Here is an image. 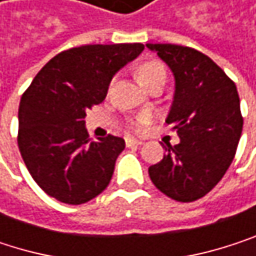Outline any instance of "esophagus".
<instances>
[{"mask_svg":"<svg viewBox=\"0 0 256 256\" xmlns=\"http://www.w3.org/2000/svg\"><path fill=\"white\" fill-rule=\"evenodd\" d=\"M126 146L127 147H138V146H142V141L135 140V138H126Z\"/></svg>","mask_w":256,"mask_h":256,"instance_id":"obj_1","label":"esophagus"}]
</instances>
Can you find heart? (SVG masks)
<instances>
[{"instance_id":"obj_1","label":"heart","mask_w":256,"mask_h":256,"mask_svg":"<svg viewBox=\"0 0 256 256\" xmlns=\"http://www.w3.org/2000/svg\"><path fill=\"white\" fill-rule=\"evenodd\" d=\"M165 76H166V70H165L164 64L159 61H147L142 66H140L136 70V78L142 86H146L147 84H150L156 79H165ZM147 121H148L147 115H140L138 118H135L130 122V126L134 127V129L140 130Z\"/></svg>"}]
</instances>
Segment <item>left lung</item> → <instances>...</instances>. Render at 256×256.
<instances>
[{
  "label": "left lung",
  "instance_id": "1",
  "mask_svg": "<svg viewBox=\"0 0 256 256\" xmlns=\"http://www.w3.org/2000/svg\"><path fill=\"white\" fill-rule=\"evenodd\" d=\"M168 64L176 79L166 116L180 136L164 159L148 168L166 196L192 202L207 195L230 168L242 136L243 116L236 84L202 52L178 44L147 43Z\"/></svg>",
  "mask_w": 256,
  "mask_h": 256
}]
</instances>
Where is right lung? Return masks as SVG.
Listing matches in <instances>:
<instances>
[{"label":"right lung","mask_w":256,"mask_h":256,"mask_svg":"<svg viewBox=\"0 0 256 256\" xmlns=\"http://www.w3.org/2000/svg\"><path fill=\"white\" fill-rule=\"evenodd\" d=\"M142 50V43L62 50L24 92L18 146L31 177L49 196L79 206L108 188L126 142L112 135L90 141L84 118L104 100L114 74Z\"/></svg>","instance_id":"1"}]
</instances>
